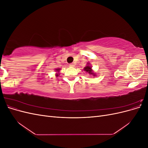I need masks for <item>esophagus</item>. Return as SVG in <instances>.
Returning <instances> with one entry per match:
<instances>
[{
	"label": "esophagus",
	"mask_w": 148,
	"mask_h": 148,
	"mask_svg": "<svg viewBox=\"0 0 148 148\" xmlns=\"http://www.w3.org/2000/svg\"><path fill=\"white\" fill-rule=\"evenodd\" d=\"M70 66H71V67H73V66H75V64H74V63H71V64H70Z\"/></svg>",
	"instance_id": "obj_1"
}]
</instances>
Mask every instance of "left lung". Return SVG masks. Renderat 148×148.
<instances>
[{
    "label": "left lung",
    "mask_w": 148,
    "mask_h": 148,
    "mask_svg": "<svg viewBox=\"0 0 148 148\" xmlns=\"http://www.w3.org/2000/svg\"><path fill=\"white\" fill-rule=\"evenodd\" d=\"M84 70L86 71V72H88L89 74H91V75H92L93 76H95L96 75L94 74V73L92 72V70H91V67L89 66V65L85 66V68L84 69Z\"/></svg>",
    "instance_id": "left-lung-1"
}]
</instances>
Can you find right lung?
I'll use <instances>...</instances> for the list:
<instances>
[{"mask_svg": "<svg viewBox=\"0 0 148 148\" xmlns=\"http://www.w3.org/2000/svg\"><path fill=\"white\" fill-rule=\"evenodd\" d=\"M56 70H57V71H59V69H57ZM57 76H59V75H58V74L57 75Z\"/></svg>", "mask_w": 148, "mask_h": 148, "instance_id": "add662e5", "label": "right lung"}]
</instances>
